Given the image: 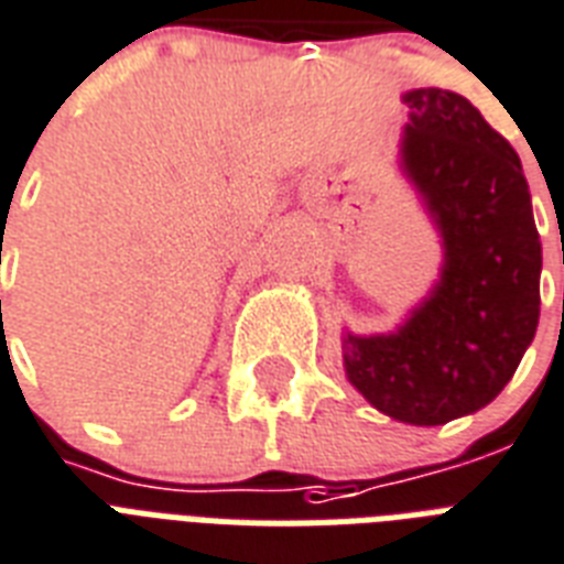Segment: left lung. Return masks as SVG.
I'll use <instances>...</instances> for the list:
<instances>
[{
    "label": "left lung",
    "mask_w": 564,
    "mask_h": 564,
    "mask_svg": "<svg viewBox=\"0 0 564 564\" xmlns=\"http://www.w3.org/2000/svg\"><path fill=\"white\" fill-rule=\"evenodd\" d=\"M400 173L441 238L438 282L394 332H344L350 386L394 421L441 426L488 405L539 326L541 241L518 152L453 90L403 94Z\"/></svg>",
    "instance_id": "1"
}]
</instances>
